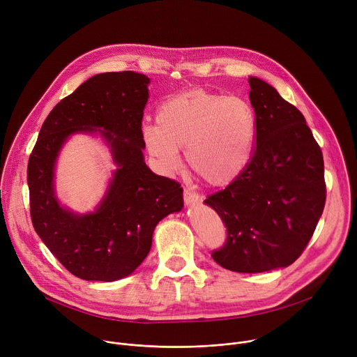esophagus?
Wrapping results in <instances>:
<instances>
[{"mask_svg":"<svg viewBox=\"0 0 357 357\" xmlns=\"http://www.w3.org/2000/svg\"><path fill=\"white\" fill-rule=\"evenodd\" d=\"M183 200L188 206H193L195 203H197L200 200V196L190 189H183Z\"/></svg>","mask_w":357,"mask_h":357,"instance_id":"1","label":"esophagus"}]
</instances>
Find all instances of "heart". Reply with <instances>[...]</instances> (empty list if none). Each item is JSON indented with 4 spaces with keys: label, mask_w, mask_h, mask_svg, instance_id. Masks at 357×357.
Segmentation results:
<instances>
[{
    "label": "heart",
    "mask_w": 357,
    "mask_h": 357,
    "mask_svg": "<svg viewBox=\"0 0 357 357\" xmlns=\"http://www.w3.org/2000/svg\"><path fill=\"white\" fill-rule=\"evenodd\" d=\"M142 141L164 172L188 167L211 186L234 182L248 167L257 139V116L241 97L193 89L167 98L157 123H144Z\"/></svg>",
    "instance_id": "heart-1"
}]
</instances>
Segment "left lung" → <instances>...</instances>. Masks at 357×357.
Instances as JSON below:
<instances>
[{
  "mask_svg": "<svg viewBox=\"0 0 357 357\" xmlns=\"http://www.w3.org/2000/svg\"><path fill=\"white\" fill-rule=\"evenodd\" d=\"M257 139L245 171L205 200L227 238L213 260L236 273L292 264L310 243L325 208L324 157L302 113L259 77H250Z\"/></svg>",
  "mask_w": 357,
  "mask_h": 357,
  "instance_id": "obj_1",
  "label": "left lung"
}]
</instances>
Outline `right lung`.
Returning <instances> with one entry per match:
<instances>
[{"label": "right lung", "mask_w": 357, "mask_h": 357, "mask_svg": "<svg viewBox=\"0 0 357 357\" xmlns=\"http://www.w3.org/2000/svg\"><path fill=\"white\" fill-rule=\"evenodd\" d=\"M149 79L131 70L100 73L62 98L49 113L28 162L31 219L59 263L86 281L130 275L148 256L160 220L183 208L181 185L144 162L141 137ZM98 131L119 167L91 214L59 205L53 186L59 151L75 132Z\"/></svg>", "instance_id": "right-lung-1"}]
</instances>
